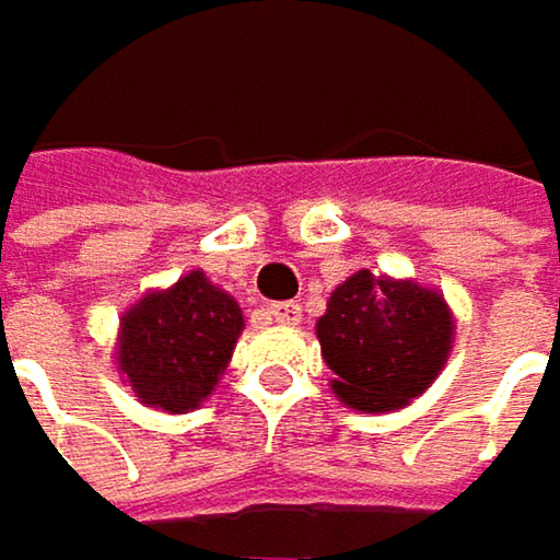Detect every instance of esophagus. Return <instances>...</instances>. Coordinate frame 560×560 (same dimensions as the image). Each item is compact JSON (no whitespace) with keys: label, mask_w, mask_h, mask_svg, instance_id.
Instances as JSON below:
<instances>
[{"label":"esophagus","mask_w":560,"mask_h":560,"mask_svg":"<svg viewBox=\"0 0 560 560\" xmlns=\"http://www.w3.org/2000/svg\"><path fill=\"white\" fill-rule=\"evenodd\" d=\"M267 313H270L273 322H280V325H300L303 322V306L300 303H273Z\"/></svg>","instance_id":"esophagus-1"}]
</instances>
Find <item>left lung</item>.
<instances>
[{
  "label": "left lung",
  "instance_id": "left-lung-1",
  "mask_svg": "<svg viewBox=\"0 0 560 560\" xmlns=\"http://www.w3.org/2000/svg\"><path fill=\"white\" fill-rule=\"evenodd\" d=\"M315 338L335 374L328 386L345 406L393 412L445 371L455 315L432 287L358 270L331 290Z\"/></svg>",
  "mask_w": 560,
  "mask_h": 560
}]
</instances>
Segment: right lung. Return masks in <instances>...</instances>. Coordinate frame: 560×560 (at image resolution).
<instances>
[{
	"instance_id": "1",
	"label": "right lung",
	"mask_w": 560,
	"mask_h": 560,
	"mask_svg": "<svg viewBox=\"0 0 560 560\" xmlns=\"http://www.w3.org/2000/svg\"><path fill=\"white\" fill-rule=\"evenodd\" d=\"M245 315L202 270L144 293L118 318L115 368L138 402L164 412L199 409L225 374Z\"/></svg>"
}]
</instances>
